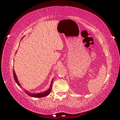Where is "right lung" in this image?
Instances as JSON below:
<instances>
[{"mask_svg":"<svg viewBox=\"0 0 120 120\" xmlns=\"http://www.w3.org/2000/svg\"><path fill=\"white\" fill-rule=\"evenodd\" d=\"M13 75H14V80H15V82L17 83V84L19 85V87L21 86V84H19V82L18 80L17 77L16 76V75L15 74V71H14V69L13 70ZM53 79L52 80L51 82V84L50 85V88H49L48 90H46L45 92H43L42 93H31L30 92H28L27 90H24V92L26 93V94H27L28 96H31V97H38V98H41V97H43L48 96L50 94V93L51 91V88H52V82H53Z\"/></svg>","mask_w":120,"mask_h":120,"instance_id":"add662e5","label":"right lung"}]
</instances>
